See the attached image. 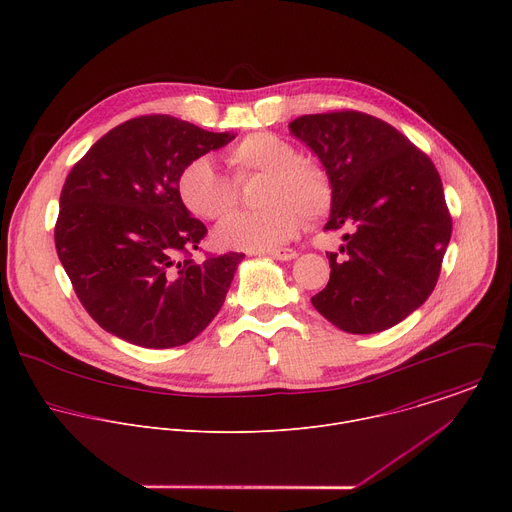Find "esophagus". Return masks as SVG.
Instances as JSON below:
<instances>
[{
	"label": "esophagus",
	"instance_id": "obj_1",
	"mask_svg": "<svg viewBox=\"0 0 512 512\" xmlns=\"http://www.w3.org/2000/svg\"><path fill=\"white\" fill-rule=\"evenodd\" d=\"M269 255L273 259H279V261H291V259L298 257V251H294V249H273V251H269Z\"/></svg>",
	"mask_w": 512,
	"mask_h": 512
}]
</instances>
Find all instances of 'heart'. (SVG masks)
Returning a JSON list of instances; mask_svg holds the SVG:
<instances>
[{
  "label": "heart",
  "mask_w": 512,
  "mask_h": 512,
  "mask_svg": "<svg viewBox=\"0 0 512 512\" xmlns=\"http://www.w3.org/2000/svg\"><path fill=\"white\" fill-rule=\"evenodd\" d=\"M235 180L263 174L259 204L253 212H237L212 233L214 245L235 251H269L281 247L302 227V214L310 221L328 212L332 184L322 166L298 158L287 139L255 131L237 141L227 154ZM186 210L204 221L229 214L237 202L235 184L216 170L208 158L190 160L176 182Z\"/></svg>",
  "instance_id": "obj_1"
}]
</instances>
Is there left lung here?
Wrapping results in <instances>:
<instances>
[{"mask_svg": "<svg viewBox=\"0 0 512 512\" xmlns=\"http://www.w3.org/2000/svg\"><path fill=\"white\" fill-rule=\"evenodd\" d=\"M289 131L318 156L330 184V281L312 306L350 334L387 330L429 296L452 237L442 178L393 125L360 111L302 115Z\"/></svg>", "mask_w": 512, "mask_h": 512, "instance_id": "8db88e82", "label": "left lung"}]
</instances>
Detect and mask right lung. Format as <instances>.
<instances>
[{
  "label": "right lung",
  "mask_w": 512,
  "mask_h": 512,
  "mask_svg": "<svg viewBox=\"0 0 512 512\" xmlns=\"http://www.w3.org/2000/svg\"><path fill=\"white\" fill-rule=\"evenodd\" d=\"M170 115H143L105 133L66 176L54 227L58 259L89 316L143 348L196 338L225 304L243 253L192 259L206 227L178 196L182 168L223 148Z\"/></svg>",
  "instance_id": "obj_1"
}]
</instances>
